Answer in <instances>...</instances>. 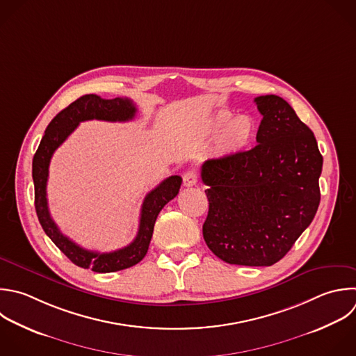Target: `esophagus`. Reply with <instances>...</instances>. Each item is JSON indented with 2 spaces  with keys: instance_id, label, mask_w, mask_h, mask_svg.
<instances>
[{
  "instance_id": "esophagus-1",
  "label": "esophagus",
  "mask_w": 356,
  "mask_h": 356,
  "mask_svg": "<svg viewBox=\"0 0 356 356\" xmlns=\"http://www.w3.org/2000/svg\"><path fill=\"white\" fill-rule=\"evenodd\" d=\"M197 181H199V177H197V174L195 172V171H186L185 174H184V185L185 186H193V185H196L197 184Z\"/></svg>"
}]
</instances>
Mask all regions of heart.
Listing matches in <instances>:
<instances>
[{
    "instance_id": "obj_1",
    "label": "heart",
    "mask_w": 356,
    "mask_h": 356,
    "mask_svg": "<svg viewBox=\"0 0 356 356\" xmlns=\"http://www.w3.org/2000/svg\"><path fill=\"white\" fill-rule=\"evenodd\" d=\"M231 117V113H218L211 122V129L220 131L224 128L220 135V145L225 149H238L249 142L254 129V124L248 115H238L229 122Z\"/></svg>"
}]
</instances>
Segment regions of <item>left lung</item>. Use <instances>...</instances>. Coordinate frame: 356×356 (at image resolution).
I'll list each match as a JSON object with an SVG mask.
<instances>
[{
  "mask_svg": "<svg viewBox=\"0 0 356 356\" xmlns=\"http://www.w3.org/2000/svg\"><path fill=\"white\" fill-rule=\"evenodd\" d=\"M254 103L263 115L257 145L202 165L209 186L203 238L225 263L271 266L317 211L323 157L313 132L284 99L267 95Z\"/></svg>",
  "mask_w": 356,
  "mask_h": 356,
  "instance_id": "obj_1",
  "label": "left lung"
}]
</instances>
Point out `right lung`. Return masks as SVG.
I'll list each match as a JSON object with an SVG mask.
<instances>
[{
    "instance_id": "right-lung-1",
    "label": "right lung",
    "mask_w": 356,
    "mask_h": 356,
    "mask_svg": "<svg viewBox=\"0 0 356 356\" xmlns=\"http://www.w3.org/2000/svg\"><path fill=\"white\" fill-rule=\"evenodd\" d=\"M135 114L136 107L129 99L117 97L106 100L96 95L82 96L53 118L33 157L32 175L35 182V206L44 232L74 264L83 268H92L96 273L120 271L138 264L146 256L157 216L161 209L178 195L182 178L179 175L168 177L146 195L142 204L136 238L128 246L114 252L100 253L76 245L60 231L51 218L46 191L49 165L54 152L82 121L100 120L110 122H127L134 120Z\"/></svg>"
}]
</instances>
